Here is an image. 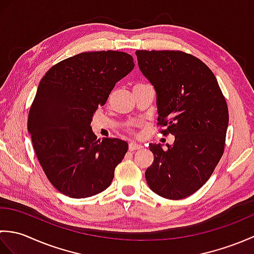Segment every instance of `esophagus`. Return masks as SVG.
Listing matches in <instances>:
<instances>
[{
	"label": "esophagus",
	"mask_w": 254,
	"mask_h": 254,
	"mask_svg": "<svg viewBox=\"0 0 254 254\" xmlns=\"http://www.w3.org/2000/svg\"><path fill=\"white\" fill-rule=\"evenodd\" d=\"M139 148H142V145H138L134 142H131L128 144V150H130V152H134V150H137Z\"/></svg>",
	"instance_id": "1"
}]
</instances>
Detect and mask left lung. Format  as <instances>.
Segmentation results:
<instances>
[{
  "instance_id": "1",
  "label": "left lung",
  "mask_w": 254,
  "mask_h": 254,
  "mask_svg": "<svg viewBox=\"0 0 254 254\" xmlns=\"http://www.w3.org/2000/svg\"><path fill=\"white\" fill-rule=\"evenodd\" d=\"M144 76L157 94L160 133L174 145L149 144L154 161L145 171L148 187L168 199L196 192L212 176L224 154L229 115L225 97L209 67L175 50L135 52Z\"/></svg>"
}]
</instances>
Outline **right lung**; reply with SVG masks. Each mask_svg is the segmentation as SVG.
Listing matches in <instances>:
<instances>
[{
  "label": "right lung",
  "mask_w": 254,
  "mask_h": 254,
  "mask_svg": "<svg viewBox=\"0 0 254 254\" xmlns=\"http://www.w3.org/2000/svg\"><path fill=\"white\" fill-rule=\"evenodd\" d=\"M133 67V58L126 52H82L57 63L41 78L29 110L28 132L37 158L58 191L84 198L111 185L127 143L97 138L90 123L116 83Z\"/></svg>",
  "instance_id": "1"
}]
</instances>
